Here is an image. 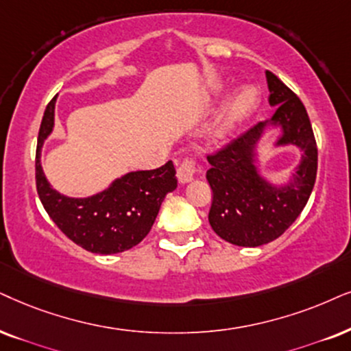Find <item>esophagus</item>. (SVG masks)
Returning <instances> with one entry per match:
<instances>
[{
	"label": "esophagus",
	"mask_w": 351,
	"mask_h": 351,
	"mask_svg": "<svg viewBox=\"0 0 351 351\" xmlns=\"http://www.w3.org/2000/svg\"><path fill=\"white\" fill-rule=\"evenodd\" d=\"M196 171H197V168H196V163H194V160L186 158V160L180 163L178 170H176V176H178V181L181 184H186V183H189V181L194 180Z\"/></svg>",
	"instance_id": "1"
}]
</instances>
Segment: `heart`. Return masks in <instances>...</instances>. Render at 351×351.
Returning <instances> with one entry per match:
<instances>
[{
	"instance_id": "1",
	"label": "heart",
	"mask_w": 351,
	"mask_h": 351,
	"mask_svg": "<svg viewBox=\"0 0 351 351\" xmlns=\"http://www.w3.org/2000/svg\"><path fill=\"white\" fill-rule=\"evenodd\" d=\"M221 88L217 87L212 92V97H220ZM259 106V95L254 87H241L237 92L225 100L221 105L219 117H217L214 123V130H212V136L219 143H225L232 137L238 128H241L247 119L252 117Z\"/></svg>"
}]
</instances>
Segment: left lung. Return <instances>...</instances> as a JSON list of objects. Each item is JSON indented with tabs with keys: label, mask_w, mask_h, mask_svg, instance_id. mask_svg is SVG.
I'll list each match as a JSON object with an SVG mask.
<instances>
[{
	"label": "left lung",
	"mask_w": 351,
	"mask_h": 351,
	"mask_svg": "<svg viewBox=\"0 0 351 351\" xmlns=\"http://www.w3.org/2000/svg\"><path fill=\"white\" fill-rule=\"evenodd\" d=\"M274 117L256 124L214 157L206 178L212 188L208 223L221 239L257 247L277 239L290 227L311 196L317 173V147L304 105L275 74L265 71ZM278 129L273 147L293 145L304 152L285 184L265 179L258 168V143L265 130Z\"/></svg>",
	"instance_id": "left-lung-1"
}]
</instances>
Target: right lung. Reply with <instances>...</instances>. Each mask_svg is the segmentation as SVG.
I'll return each mask as SVG.
<instances>
[{"instance_id": "obj_1", "label": "right lung", "mask_w": 351, "mask_h": 351, "mask_svg": "<svg viewBox=\"0 0 351 351\" xmlns=\"http://www.w3.org/2000/svg\"><path fill=\"white\" fill-rule=\"evenodd\" d=\"M56 97L47 105L38 131L35 178L38 197L56 227L84 250L117 254L139 245L152 228L163 199L176 189L171 162L155 170L130 171L94 196L69 197L50 184L42 168V149L55 130Z\"/></svg>"}]
</instances>
